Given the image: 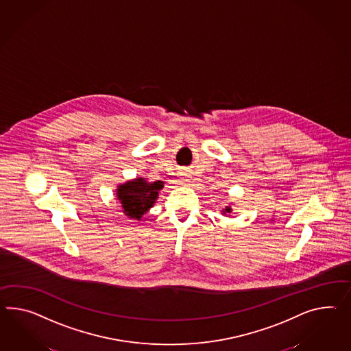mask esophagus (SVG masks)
I'll return each mask as SVG.
<instances>
[{"label": "esophagus", "instance_id": "1", "mask_svg": "<svg viewBox=\"0 0 351 351\" xmlns=\"http://www.w3.org/2000/svg\"><path fill=\"white\" fill-rule=\"evenodd\" d=\"M182 176H183V177H182V180H184V182H191V178H192V177H191L189 174H182Z\"/></svg>", "mask_w": 351, "mask_h": 351}]
</instances>
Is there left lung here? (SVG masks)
Instances as JSON below:
<instances>
[{
  "mask_svg": "<svg viewBox=\"0 0 351 351\" xmlns=\"http://www.w3.org/2000/svg\"><path fill=\"white\" fill-rule=\"evenodd\" d=\"M230 211H232V208H230V207H229V206L225 207L224 213H230Z\"/></svg>",
  "mask_w": 351,
  "mask_h": 351,
  "instance_id": "1",
  "label": "left lung"
}]
</instances>
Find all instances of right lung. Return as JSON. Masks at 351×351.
Returning a JSON list of instances; mask_svg holds the SVG:
<instances>
[{"label": "right lung", "mask_w": 351, "mask_h": 351, "mask_svg": "<svg viewBox=\"0 0 351 351\" xmlns=\"http://www.w3.org/2000/svg\"><path fill=\"white\" fill-rule=\"evenodd\" d=\"M162 189V180L149 183L144 178H137L119 186L117 197L122 204L125 215L140 220L141 216L153 206L158 197V191Z\"/></svg>", "instance_id": "add662e5"}]
</instances>
